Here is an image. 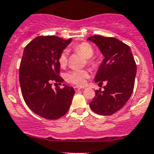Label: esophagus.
<instances>
[{"label":"esophagus","mask_w":154,"mask_h":154,"mask_svg":"<svg viewBox=\"0 0 154 154\" xmlns=\"http://www.w3.org/2000/svg\"><path fill=\"white\" fill-rule=\"evenodd\" d=\"M74 90H75V91H78L81 89V88H80V87H78V86H74Z\"/></svg>","instance_id":"obj_1"}]
</instances>
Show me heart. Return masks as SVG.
<instances>
[{
  "label": "heart",
  "mask_w": 154,
  "mask_h": 154,
  "mask_svg": "<svg viewBox=\"0 0 154 154\" xmlns=\"http://www.w3.org/2000/svg\"><path fill=\"white\" fill-rule=\"evenodd\" d=\"M74 51L81 54L84 58L87 59V63L91 66H94L96 63L94 59L91 58L94 54V50L89 43L83 42L79 43L73 47ZM59 64L61 67H65L68 63L67 51H63L58 57ZM89 77V72L86 70H74L66 74V78L68 81L77 86H83L86 83V79Z\"/></svg>",
  "instance_id": "heart-1"
}]
</instances>
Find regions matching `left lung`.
<instances>
[{
	"label": "left lung",
	"mask_w": 154,
	"mask_h": 154,
	"mask_svg": "<svg viewBox=\"0 0 154 154\" xmlns=\"http://www.w3.org/2000/svg\"><path fill=\"white\" fill-rule=\"evenodd\" d=\"M87 39L95 43L104 56L94 81L100 85L106 82L103 91H95L90 108L100 116L112 115L125 106L133 93L136 62L130 48L114 37L95 35Z\"/></svg>",
	"instance_id": "8db88e82"
}]
</instances>
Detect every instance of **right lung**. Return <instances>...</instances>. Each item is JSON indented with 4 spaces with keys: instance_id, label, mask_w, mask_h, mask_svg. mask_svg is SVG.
<instances>
[{
    "instance_id": "1",
    "label": "right lung",
    "mask_w": 154,
    "mask_h": 154,
    "mask_svg": "<svg viewBox=\"0 0 154 154\" xmlns=\"http://www.w3.org/2000/svg\"><path fill=\"white\" fill-rule=\"evenodd\" d=\"M71 42L55 35H40L24 48L19 67L21 94L27 106L38 116L56 120L69 109L73 87L64 85L53 89L52 82L61 85L58 57Z\"/></svg>"
}]
</instances>
